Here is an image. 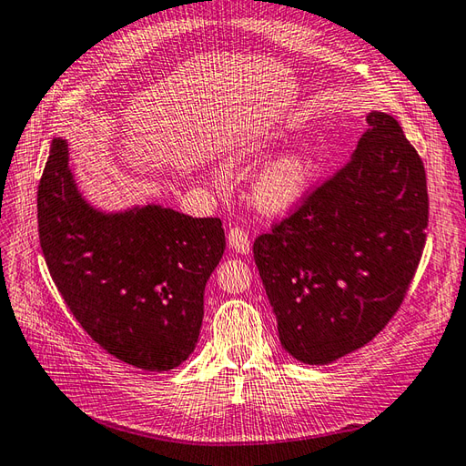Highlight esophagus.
Wrapping results in <instances>:
<instances>
[{
  "instance_id": "esophagus-1",
  "label": "esophagus",
  "mask_w": 466,
  "mask_h": 466,
  "mask_svg": "<svg viewBox=\"0 0 466 466\" xmlns=\"http://www.w3.org/2000/svg\"><path fill=\"white\" fill-rule=\"evenodd\" d=\"M227 243H229V249L239 255H247L251 251L249 235H247L241 227H233V229H229V233H227Z\"/></svg>"
}]
</instances>
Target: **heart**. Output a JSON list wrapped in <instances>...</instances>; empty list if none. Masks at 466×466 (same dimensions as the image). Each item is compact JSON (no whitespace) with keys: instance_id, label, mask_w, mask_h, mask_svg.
I'll use <instances>...</instances> for the list:
<instances>
[{"instance_id":"1","label":"heart","mask_w":466,"mask_h":466,"mask_svg":"<svg viewBox=\"0 0 466 466\" xmlns=\"http://www.w3.org/2000/svg\"><path fill=\"white\" fill-rule=\"evenodd\" d=\"M283 139L277 136H259L243 141L229 163L239 169H255L267 163L281 149ZM317 163L307 153H287L267 163L251 181V201L261 213L287 215L301 205L313 187Z\"/></svg>"}]
</instances>
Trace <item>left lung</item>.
Wrapping results in <instances>:
<instances>
[{"instance_id": "left-lung-1", "label": "left lung", "mask_w": 466, "mask_h": 466, "mask_svg": "<svg viewBox=\"0 0 466 466\" xmlns=\"http://www.w3.org/2000/svg\"><path fill=\"white\" fill-rule=\"evenodd\" d=\"M367 123L345 167L253 245L279 340L307 365L385 329L427 241L425 165L395 117L370 111Z\"/></svg>"}]
</instances>
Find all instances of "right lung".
<instances>
[{"label": "right lung", "instance_id": "obj_1", "mask_svg": "<svg viewBox=\"0 0 466 466\" xmlns=\"http://www.w3.org/2000/svg\"><path fill=\"white\" fill-rule=\"evenodd\" d=\"M37 223L57 291L101 349L155 373L189 359L205 285L225 251L221 219L157 203L101 211L81 195L67 141L56 137L37 189Z\"/></svg>", "mask_w": 466, "mask_h": 466}]
</instances>
